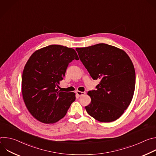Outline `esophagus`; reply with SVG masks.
Segmentation results:
<instances>
[{
	"instance_id": "obj_1",
	"label": "esophagus",
	"mask_w": 156,
	"mask_h": 156,
	"mask_svg": "<svg viewBox=\"0 0 156 156\" xmlns=\"http://www.w3.org/2000/svg\"><path fill=\"white\" fill-rule=\"evenodd\" d=\"M76 94L79 97H80V96H82L84 95V94H86V93H85V92H82V91H76Z\"/></svg>"
}]
</instances>
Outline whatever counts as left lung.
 Returning a JSON list of instances; mask_svg holds the SVG:
<instances>
[{
	"instance_id": "obj_1",
	"label": "left lung",
	"mask_w": 156,
	"mask_h": 156,
	"mask_svg": "<svg viewBox=\"0 0 156 156\" xmlns=\"http://www.w3.org/2000/svg\"><path fill=\"white\" fill-rule=\"evenodd\" d=\"M76 51L93 79L101 80L97 90L87 93L91 102L85 107L86 112L101 122L117 120L135 92L136 76L132 61L123 50L104 43Z\"/></svg>"
}]
</instances>
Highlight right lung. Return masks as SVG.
<instances>
[{
    "instance_id": "1",
    "label": "right lung",
    "mask_w": 156,
    "mask_h": 156,
    "mask_svg": "<svg viewBox=\"0 0 156 156\" xmlns=\"http://www.w3.org/2000/svg\"><path fill=\"white\" fill-rule=\"evenodd\" d=\"M74 59L79 60L73 49L53 44L36 51L27 61L22 75V96L30 113L38 121L58 122L75 101V93L58 89Z\"/></svg>"
}]
</instances>
